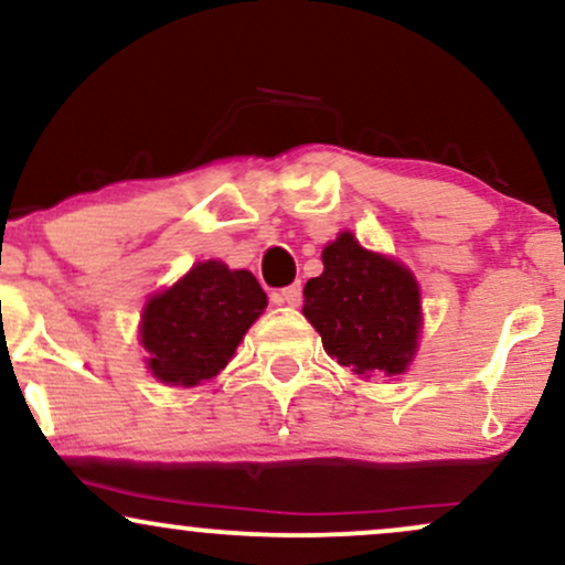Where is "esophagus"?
<instances>
[{
  "label": "esophagus",
  "instance_id": "1",
  "mask_svg": "<svg viewBox=\"0 0 565 565\" xmlns=\"http://www.w3.org/2000/svg\"><path fill=\"white\" fill-rule=\"evenodd\" d=\"M270 300H274L276 305H300L302 287H300V284H291V287L270 291Z\"/></svg>",
  "mask_w": 565,
  "mask_h": 565
}]
</instances>
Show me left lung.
I'll return each instance as SVG.
<instances>
[{
  "mask_svg": "<svg viewBox=\"0 0 565 565\" xmlns=\"http://www.w3.org/2000/svg\"><path fill=\"white\" fill-rule=\"evenodd\" d=\"M323 274L305 284V319L323 350L359 377L401 374L419 334V287L404 265L366 252L353 233L323 249Z\"/></svg>",
  "mask_w": 565,
  "mask_h": 565,
  "instance_id": "1",
  "label": "left lung"
}]
</instances>
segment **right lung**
Segmentation results:
<instances>
[{
  "label": "right lung",
  "mask_w": 565,
  "mask_h": 565,
  "mask_svg": "<svg viewBox=\"0 0 565 565\" xmlns=\"http://www.w3.org/2000/svg\"><path fill=\"white\" fill-rule=\"evenodd\" d=\"M265 305L268 297L249 270H228L217 260L196 263L142 310L148 369L167 385L191 387L212 380Z\"/></svg>",
  "instance_id": "right-lung-1"
}]
</instances>
